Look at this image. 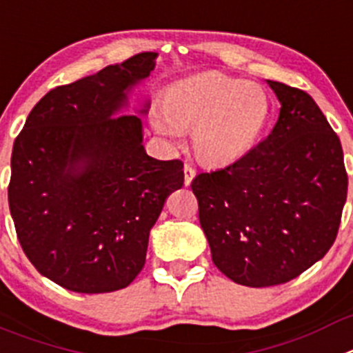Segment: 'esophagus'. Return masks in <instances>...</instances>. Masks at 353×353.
Segmentation results:
<instances>
[{
    "label": "esophagus",
    "instance_id": "34e87169",
    "mask_svg": "<svg viewBox=\"0 0 353 353\" xmlns=\"http://www.w3.org/2000/svg\"><path fill=\"white\" fill-rule=\"evenodd\" d=\"M194 176H196V170H194L190 164H185V166H183V183H185V185H190Z\"/></svg>",
    "mask_w": 353,
    "mask_h": 353
}]
</instances>
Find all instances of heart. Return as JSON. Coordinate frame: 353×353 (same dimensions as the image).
I'll use <instances>...</instances> for the list:
<instances>
[{
	"instance_id": "b5f03b06",
	"label": "heart",
	"mask_w": 353,
	"mask_h": 353,
	"mask_svg": "<svg viewBox=\"0 0 353 353\" xmlns=\"http://www.w3.org/2000/svg\"><path fill=\"white\" fill-rule=\"evenodd\" d=\"M270 115L263 87L222 73H203L171 85L164 94V110L150 113V124L171 143H180L183 131H194L199 159L228 164L252 150Z\"/></svg>"
}]
</instances>
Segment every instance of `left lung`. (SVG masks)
<instances>
[{
  "label": "left lung",
  "mask_w": 353,
  "mask_h": 353,
  "mask_svg": "<svg viewBox=\"0 0 353 353\" xmlns=\"http://www.w3.org/2000/svg\"><path fill=\"white\" fill-rule=\"evenodd\" d=\"M268 85L282 105L270 137L190 183L213 264L247 287L285 283L324 257L348 189L343 148L312 96Z\"/></svg>",
  "instance_id": "obj_1"
}]
</instances>
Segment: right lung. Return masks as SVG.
<instances>
[{"label":"right lung","mask_w":353,"mask_h":353,"mask_svg":"<svg viewBox=\"0 0 353 353\" xmlns=\"http://www.w3.org/2000/svg\"><path fill=\"white\" fill-rule=\"evenodd\" d=\"M155 57L141 52L52 89L15 138L8 205L17 238L43 276L73 292L128 287L164 201L183 185L182 161L147 155L141 119L122 115Z\"/></svg>","instance_id":"1"}]
</instances>
